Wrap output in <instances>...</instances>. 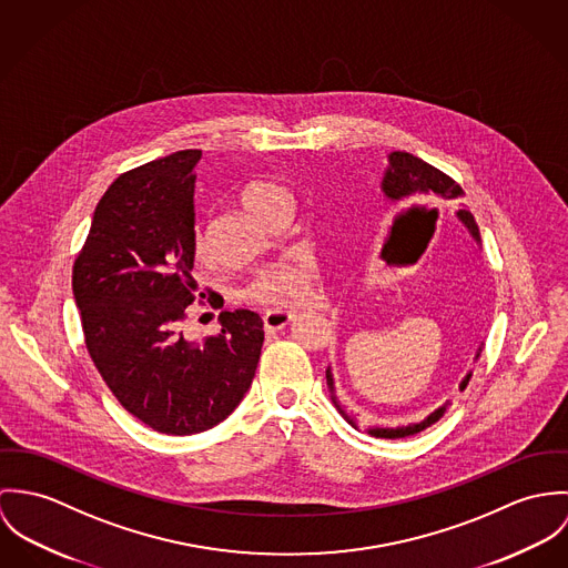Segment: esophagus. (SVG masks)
I'll return each instance as SVG.
<instances>
[{
  "mask_svg": "<svg viewBox=\"0 0 568 568\" xmlns=\"http://www.w3.org/2000/svg\"><path fill=\"white\" fill-rule=\"evenodd\" d=\"M292 320H294V314H290V312H267L263 315V328L267 333H274V331L285 328Z\"/></svg>",
  "mask_w": 568,
  "mask_h": 568,
  "instance_id": "obj_1",
  "label": "esophagus"
}]
</instances>
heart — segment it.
<instances>
[{"instance_id":"obj_1","label":"heart","mask_w":568,"mask_h":568,"mask_svg":"<svg viewBox=\"0 0 568 568\" xmlns=\"http://www.w3.org/2000/svg\"><path fill=\"white\" fill-rule=\"evenodd\" d=\"M246 211H251L258 220H265L278 204L290 202L285 190L274 183H251L240 195ZM191 251L197 261L209 258V246L202 231L195 226L191 237ZM315 285V263L312 258L298 261H278L256 270L251 281L244 285V301L274 310H290L301 305Z\"/></svg>"}]
</instances>
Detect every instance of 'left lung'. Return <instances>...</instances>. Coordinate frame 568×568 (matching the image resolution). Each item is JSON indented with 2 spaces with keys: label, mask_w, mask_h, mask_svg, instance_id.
<instances>
[{
  "label": "left lung",
  "mask_w": 568,
  "mask_h": 568,
  "mask_svg": "<svg viewBox=\"0 0 568 568\" xmlns=\"http://www.w3.org/2000/svg\"><path fill=\"white\" fill-rule=\"evenodd\" d=\"M389 165L383 174V183H381V190L385 193V197L392 202V204H400V202H420V204H444V202H450V200H457L464 195V190L450 179L446 176L440 170H436L434 165L425 163L423 159L409 154V152H392L387 156ZM457 217L459 222L468 229V233L473 235V240L477 244H481V237H479V229L475 224V217L470 215V211L466 209H459L457 211ZM479 353L481 348L477 351L475 359H479ZM470 381V373L464 377V381L459 383V389H466ZM326 383H328V389H331V398H333V405L337 407V412L344 416L346 423H351L353 427H357L355 418L346 412V407L337 400L335 396V387H333V375L331 371H326ZM448 405V403H446ZM446 405L438 407L434 414H429L425 420L420 423H412V425H405V427H371L368 434L375 436V438H385V440H396V438H407V436H414V434H420L423 429L432 427L434 423H438L444 412H446Z\"/></svg>",
  "instance_id": "8db88e82"
}]
</instances>
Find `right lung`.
Returning <instances> with one entry per match:
<instances>
[{
	"label": "right lung",
	"mask_w": 568,
	"mask_h": 568,
	"mask_svg": "<svg viewBox=\"0 0 568 568\" xmlns=\"http://www.w3.org/2000/svg\"><path fill=\"white\" fill-rule=\"evenodd\" d=\"M200 150L122 174L95 206L71 287L87 351L120 405L168 436L202 434L242 403L263 346V320L222 312V331L183 333L197 283L193 187Z\"/></svg>",
	"instance_id": "obj_1"
}]
</instances>
